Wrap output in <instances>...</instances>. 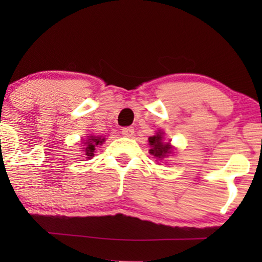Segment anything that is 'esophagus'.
<instances>
[{
  "mask_svg": "<svg viewBox=\"0 0 262 262\" xmlns=\"http://www.w3.org/2000/svg\"><path fill=\"white\" fill-rule=\"evenodd\" d=\"M121 134H123L125 137H132L135 134V128L131 127V126H127V127H123L121 128Z\"/></svg>",
  "mask_w": 262,
  "mask_h": 262,
  "instance_id": "34e87169",
  "label": "esophagus"
}]
</instances>
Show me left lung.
Segmentation results:
<instances>
[{
    "instance_id": "1",
    "label": "left lung",
    "mask_w": 262,
    "mask_h": 262,
    "mask_svg": "<svg viewBox=\"0 0 262 262\" xmlns=\"http://www.w3.org/2000/svg\"><path fill=\"white\" fill-rule=\"evenodd\" d=\"M162 139L163 138L161 132L149 138V144L151 146V149H150L149 151L151 155H154L156 160H162L171 152L169 143H163Z\"/></svg>"
}]
</instances>
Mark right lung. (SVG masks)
Instances as JSON below:
<instances>
[{
    "mask_svg": "<svg viewBox=\"0 0 262 262\" xmlns=\"http://www.w3.org/2000/svg\"><path fill=\"white\" fill-rule=\"evenodd\" d=\"M103 141H105V138L95 137V136H91L89 139H87V142L83 141V146H82L83 150H82V151L85 154L87 159H92V157L94 156L95 148L98 145H101Z\"/></svg>",
    "mask_w": 262,
    "mask_h": 262,
    "instance_id": "obj_1",
    "label": "right lung"
}]
</instances>
